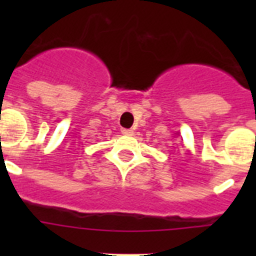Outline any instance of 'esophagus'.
Instances as JSON below:
<instances>
[{
    "mask_svg": "<svg viewBox=\"0 0 256 256\" xmlns=\"http://www.w3.org/2000/svg\"><path fill=\"white\" fill-rule=\"evenodd\" d=\"M122 133H123V134H126V136H133V130H122Z\"/></svg>",
    "mask_w": 256,
    "mask_h": 256,
    "instance_id": "1",
    "label": "esophagus"
}]
</instances>
